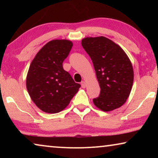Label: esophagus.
I'll list each match as a JSON object with an SVG mask.
<instances>
[{"instance_id":"34e87169","label":"esophagus","mask_w":158,"mask_h":158,"mask_svg":"<svg viewBox=\"0 0 158 158\" xmlns=\"http://www.w3.org/2000/svg\"><path fill=\"white\" fill-rule=\"evenodd\" d=\"M81 86H82V88H85L86 87V83H85V81H82L81 82Z\"/></svg>"}]
</instances>
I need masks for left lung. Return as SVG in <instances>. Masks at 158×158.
<instances>
[{
  "label": "left lung",
  "mask_w": 158,
  "mask_h": 158,
  "mask_svg": "<svg viewBox=\"0 0 158 158\" xmlns=\"http://www.w3.org/2000/svg\"><path fill=\"white\" fill-rule=\"evenodd\" d=\"M82 46L94 64L101 88L94 105L103 111L118 109L129 98L134 81L131 62L119 45L105 36L85 37Z\"/></svg>",
  "instance_id": "8db88e82"
}]
</instances>
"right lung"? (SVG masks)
<instances>
[{"label": "right lung", "instance_id": "1", "mask_svg": "<svg viewBox=\"0 0 158 158\" xmlns=\"http://www.w3.org/2000/svg\"><path fill=\"white\" fill-rule=\"evenodd\" d=\"M72 47L70 40H52L38 52L30 64L26 81L28 93L45 113L62 111L81 88L62 67Z\"/></svg>", "mask_w": 158, "mask_h": 158}]
</instances>
